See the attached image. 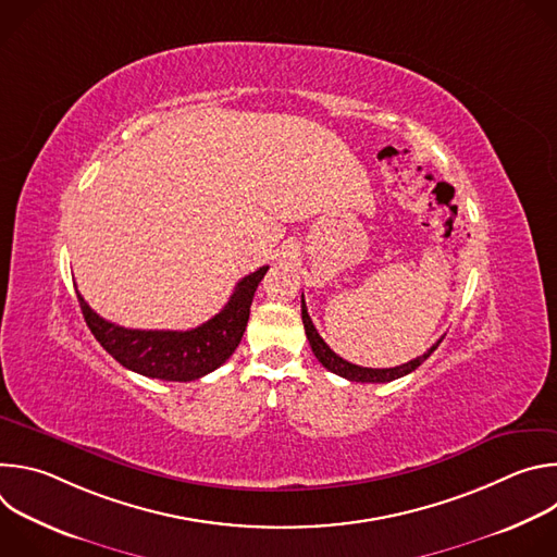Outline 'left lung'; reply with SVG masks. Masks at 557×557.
Instances as JSON below:
<instances>
[{"instance_id": "8db88e82", "label": "left lung", "mask_w": 557, "mask_h": 557, "mask_svg": "<svg viewBox=\"0 0 557 557\" xmlns=\"http://www.w3.org/2000/svg\"><path fill=\"white\" fill-rule=\"evenodd\" d=\"M301 322H304V331H306V337H308V344L317 357V361H320L326 370L348 379V381H357V383H387V381H394V379H401L406 374H410L412 370H417L436 348L438 344L443 342V337L421 357L404 363V366H396V368H361V366H355L346 359H342L339 355H335L331 350V346L320 337V333H317V329L312 326V320L310 314L306 310V301H304V295H301Z\"/></svg>"}]
</instances>
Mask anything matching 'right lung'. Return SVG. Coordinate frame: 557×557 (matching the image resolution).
Returning <instances> with one entry per match:
<instances>
[{"instance_id": "1", "label": "right lung", "mask_w": 557, "mask_h": 557, "mask_svg": "<svg viewBox=\"0 0 557 557\" xmlns=\"http://www.w3.org/2000/svg\"><path fill=\"white\" fill-rule=\"evenodd\" d=\"M269 267L237 282L224 308L191 331H136L99 317L76 293L86 324L97 342L127 370L163 381H194L220 368L240 344L251 301Z\"/></svg>"}]
</instances>
